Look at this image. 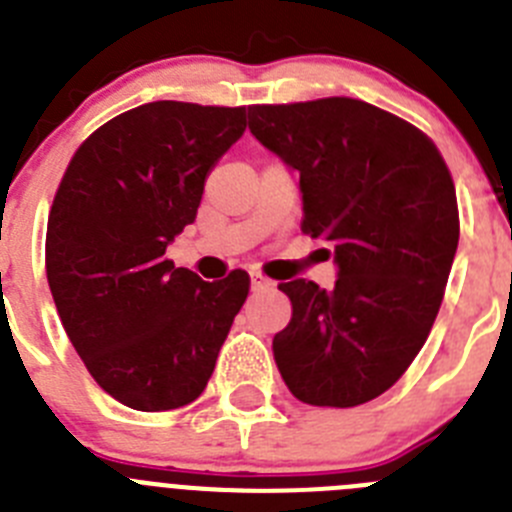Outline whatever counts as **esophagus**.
Returning a JSON list of instances; mask_svg holds the SVG:
<instances>
[{
	"label": "esophagus",
	"mask_w": 512,
	"mask_h": 512,
	"mask_svg": "<svg viewBox=\"0 0 512 512\" xmlns=\"http://www.w3.org/2000/svg\"><path fill=\"white\" fill-rule=\"evenodd\" d=\"M248 279H251V292H261V289L271 287V282L261 274V271H251V277Z\"/></svg>",
	"instance_id": "1"
}]
</instances>
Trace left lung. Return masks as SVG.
Masks as SVG:
<instances>
[{
    "mask_svg": "<svg viewBox=\"0 0 512 512\" xmlns=\"http://www.w3.org/2000/svg\"><path fill=\"white\" fill-rule=\"evenodd\" d=\"M248 130L300 176L302 230L333 248V289L279 284L292 320L271 343L284 384L320 408L387 392L418 356L459 246L441 153L374 104L328 97L253 104Z\"/></svg>",
    "mask_w": 512,
    "mask_h": 512,
    "instance_id": "8db88e82",
    "label": "left lung"
}]
</instances>
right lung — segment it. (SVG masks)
Listing matches in <instances>:
<instances>
[{
	"label": "right lung",
	"mask_w": 512,
	"mask_h": 512,
	"mask_svg": "<svg viewBox=\"0 0 512 512\" xmlns=\"http://www.w3.org/2000/svg\"><path fill=\"white\" fill-rule=\"evenodd\" d=\"M243 130L246 107L140 104L89 135L63 174L45 274L76 354L128 408L197 400L246 302V271L202 282L166 259Z\"/></svg>",
	"instance_id": "1"
}]
</instances>
